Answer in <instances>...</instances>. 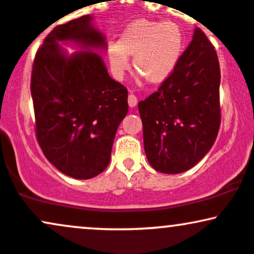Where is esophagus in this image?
<instances>
[{"label": "esophagus", "mask_w": 254, "mask_h": 254, "mask_svg": "<svg viewBox=\"0 0 254 254\" xmlns=\"http://www.w3.org/2000/svg\"><path fill=\"white\" fill-rule=\"evenodd\" d=\"M127 103H129L130 107H135L137 105V98L132 94V93H130L129 97H127Z\"/></svg>", "instance_id": "obj_1"}]
</instances>
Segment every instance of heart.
<instances>
[{
	"instance_id": "heart-1",
	"label": "heart",
	"mask_w": 254,
	"mask_h": 254,
	"mask_svg": "<svg viewBox=\"0 0 254 254\" xmlns=\"http://www.w3.org/2000/svg\"><path fill=\"white\" fill-rule=\"evenodd\" d=\"M183 48L184 36L177 24L137 19L125 27L117 44H110L107 58L116 78L124 76L133 57L135 71L149 83L160 84L176 69Z\"/></svg>"
}]
</instances>
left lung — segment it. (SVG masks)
I'll return each instance as SVG.
<instances>
[{
	"instance_id": "obj_1",
	"label": "left lung",
	"mask_w": 254,
	"mask_h": 254,
	"mask_svg": "<svg viewBox=\"0 0 254 254\" xmlns=\"http://www.w3.org/2000/svg\"><path fill=\"white\" fill-rule=\"evenodd\" d=\"M220 80L216 51L196 27L171 76L138 103L144 151L154 170L183 173L211 149L221 122Z\"/></svg>"
}]
</instances>
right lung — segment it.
<instances>
[{"label": "right lung", "instance_id": "right-lung-1", "mask_svg": "<svg viewBox=\"0 0 254 254\" xmlns=\"http://www.w3.org/2000/svg\"><path fill=\"white\" fill-rule=\"evenodd\" d=\"M62 45L76 46L69 55ZM106 37L83 15L55 27L34 58L31 93L44 155L58 171L90 179L110 164L127 113V90L109 75L100 52Z\"/></svg>", "mask_w": 254, "mask_h": 254}]
</instances>
